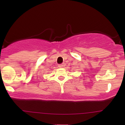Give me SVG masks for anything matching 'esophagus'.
Segmentation results:
<instances>
[{
    "mask_svg": "<svg viewBox=\"0 0 125 125\" xmlns=\"http://www.w3.org/2000/svg\"><path fill=\"white\" fill-rule=\"evenodd\" d=\"M64 66V64L63 63V64H60L58 65V67H63Z\"/></svg>",
    "mask_w": 125,
    "mask_h": 125,
    "instance_id": "esophagus-1",
    "label": "esophagus"
}]
</instances>
